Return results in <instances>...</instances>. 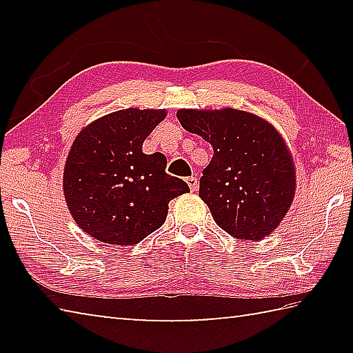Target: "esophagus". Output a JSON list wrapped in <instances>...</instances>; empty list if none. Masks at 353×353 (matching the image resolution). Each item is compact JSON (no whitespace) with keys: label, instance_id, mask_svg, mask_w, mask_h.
Here are the masks:
<instances>
[{"label":"esophagus","instance_id":"34e87169","mask_svg":"<svg viewBox=\"0 0 353 353\" xmlns=\"http://www.w3.org/2000/svg\"><path fill=\"white\" fill-rule=\"evenodd\" d=\"M187 183H188V187H190L191 191L198 190V179H196V177H193V176L187 177Z\"/></svg>","mask_w":353,"mask_h":353}]
</instances>
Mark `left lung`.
Wrapping results in <instances>:
<instances>
[{
    "instance_id": "1",
    "label": "left lung",
    "mask_w": 353,
    "mask_h": 353,
    "mask_svg": "<svg viewBox=\"0 0 353 353\" xmlns=\"http://www.w3.org/2000/svg\"><path fill=\"white\" fill-rule=\"evenodd\" d=\"M185 130L213 148L202 171L199 198L221 229L243 241L271 235L296 194V165L283 137L255 113L232 109H179Z\"/></svg>"
}]
</instances>
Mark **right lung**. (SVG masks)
I'll return each mask as SVG.
<instances>
[{
  "mask_svg": "<svg viewBox=\"0 0 353 353\" xmlns=\"http://www.w3.org/2000/svg\"><path fill=\"white\" fill-rule=\"evenodd\" d=\"M165 118V109L130 107L77 134L65 160L63 196L76 224L94 240L140 243L163 225L170 201L190 191L182 179L166 174L162 152L141 151Z\"/></svg>",
  "mask_w": 353,
  "mask_h": 353,
  "instance_id": "1",
  "label": "right lung"
}]
</instances>
